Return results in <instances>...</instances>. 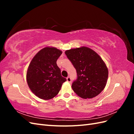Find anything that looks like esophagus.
Here are the masks:
<instances>
[{
  "instance_id": "obj_1",
  "label": "esophagus",
  "mask_w": 134,
  "mask_h": 134,
  "mask_svg": "<svg viewBox=\"0 0 134 134\" xmlns=\"http://www.w3.org/2000/svg\"><path fill=\"white\" fill-rule=\"evenodd\" d=\"M66 80H67V82H69V83H71V78H70V76L67 77Z\"/></svg>"
}]
</instances>
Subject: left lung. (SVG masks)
<instances>
[{
	"mask_svg": "<svg viewBox=\"0 0 134 134\" xmlns=\"http://www.w3.org/2000/svg\"><path fill=\"white\" fill-rule=\"evenodd\" d=\"M76 69L77 79L72 89L84 99L98 96L106 86L108 70L99 55L87 47H81L65 52Z\"/></svg>",
	"mask_w": 134,
	"mask_h": 134,
	"instance_id": "1",
	"label": "left lung"
}]
</instances>
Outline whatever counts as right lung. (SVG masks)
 Here are the masks:
<instances>
[{
  "instance_id": "1",
  "label": "right lung",
  "mask_w": 134,
  "mask_h": 134,
  "mask_svg": "<svg viewBox=\"0 0 134 134\" xmlns=\"http://www.w3.org/2000/svg\"><path fill=\"white\" fill-rule=\"evenodd\" d=\"M62 54L58 48L46 47L38 52L31 62L27 71V82L38 98L45 100L54 98L66 80L61 75L56 64Z\"/></svg>"
}]
</instances>
